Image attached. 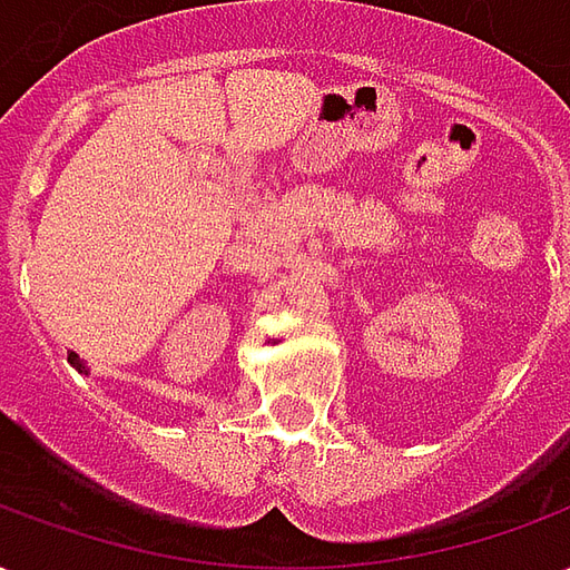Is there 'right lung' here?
Here are the masks:
<instances>
[{"mask_svg":"<svg viewBox=\"0 0 570 570\" xmlns=\"http://www.w3.org/2000/svg\"><path fill=\"white\" fill-rule=\"evenodd\" d=\"M69 363H72V366H76V370H79L81 375H88V372H91V370H88V366H85V363H81L79 354H69Z\"/></svg>","mask_w":570,"mask_h":570,"instance_id":"right-lung-1","label":"right lung"}]
</instances>
